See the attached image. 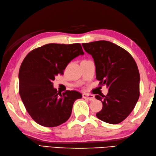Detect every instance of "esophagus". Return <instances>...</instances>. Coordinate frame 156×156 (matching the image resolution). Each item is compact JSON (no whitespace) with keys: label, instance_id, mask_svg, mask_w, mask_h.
<instances>
[{"label":"esophagus","instance_id":"obj_1","mask_svg":"<svg viewBox=\"0 0 156 156\" xmlns=\"http://www.w3.org/2000/svg\"><path fill=\"white\" fill-rule=\"evenodd\" d=\"M83 98H85V99H87L90 101H92L95 99V96L94 95L89 94H83Z\"/></svg>","mask_w":156,"mask_h":156}]
</instances>
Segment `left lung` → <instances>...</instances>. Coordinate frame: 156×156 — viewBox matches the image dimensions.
<instances>
[{"instance_id": "left-lung-1", "label": "left lung", "mask_w": 156, "mask_h": 156, "mask_svg": "<svg viewBox=\"0 0 156 156\" xmlns=\"http://www.w3.org/2000/svg\"><path fill=\"white\" fill-rule=\"evenodd\" d=\"M82 46L93 57L99 84L108 88L106 96H96L103 104L96 116L112 125L121 122L139 98L140 75L135 60L126 50L108 41L83 43Z\"/></svg>"}]
</instances>
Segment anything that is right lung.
Wrapping results in <instances>:
<instances>
[{
	"label": "right lung",
	"mask_w": 156,
	"mask_h": 156,
	"mask_svg": "<svg viewBox=\"0 0 156 156\" xmlns=\"http://www.w3.org/2000/svg\"><path fill=\"white\" fill-rule=\"evenodd\" d=\"M84 55L80 44H48L31 50L19 72V91L31 118L46 127L57 126L71 116L75 101L81 98L77 91L59 94L53 87L55 77L62 75L71 60Z\"/></svg>",
	"instance_id": "1"
}]
</instances>
